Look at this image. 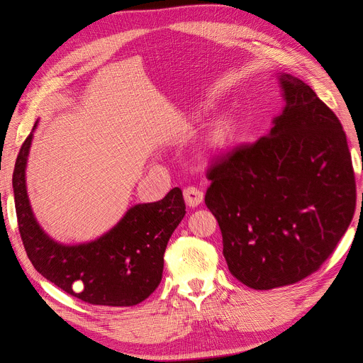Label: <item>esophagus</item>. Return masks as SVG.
Listing matches in <instances>:
<instances>
[{
    "label": "esophagus",
    "mask_w": 363,
    "mask_h": 363,
    "mask_svg": "<svg viewBox=\"0 0 363 363\" xmlns=\"http://www.w3.org/2000/svg\"><path fill=\"white\" fill-rule=\"evenodd\" d=\"M183 196H184V201L189 207H196L200 206L204 200V194L203 191L194 188V186H188V188H184L183 191Z\"/></svg>",
    "instance_id": "obj_1"
}]
</instances>
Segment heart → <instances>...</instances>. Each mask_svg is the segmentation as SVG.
<instances>
[{
	"label": "heart",
	"mask_w": 363,
	"mask_h": 363,
	"mask_svg": "<svg viewBox=\"0 0 363 363\" xmlns=\"http://www.w3.org/2000/svg\"><path fill=\"white\" fill-rule=\"evenodd\" d=\"M236 131V123L233 116L223 115L218 116L211 127L207 128L204 136V148L208 152H223L233 142Z\"/></svg>",
	"instance_id": "obj_1"
}]
</instances>
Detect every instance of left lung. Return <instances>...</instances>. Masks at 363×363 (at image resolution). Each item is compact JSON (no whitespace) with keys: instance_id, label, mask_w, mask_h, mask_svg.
I'll return each mask as SVG.
<instances>
[{"instance_id":"obj_1","label":"left lung","mask_w":363,"mask_h":363,"mask_svg":"<svg viewBox=\"0 0 363 363\" xmlns=\"http://www.w3.org/2000/svg\"><path fill=\"white\" fill-rule=\"evenodd\" d=\"M284 107L269 133L219 160L206 206L230 272L267 291L321 267L347 232L356 182L347 136L309 84L279 72Z\"/></svg>"}]
</instances>
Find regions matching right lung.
Returning <instances> with one entry per match:
<instances>
[{"mask_svg":"<svg viewBox=\"0 0 363 363\" xmlns=\"http://www.w3.org/2000/svg\"><path fill=\"white\" fill-rule=\"evenodd\" d=\"M33 131L19 150L12 180L19 233L33 267L89 304L127 307L148 298L162 280L168 240L186 213L182 189H171L156 203L131 206L116 225L91 242H57L39 225L28 200L26 169Z\"/></svg>","mask_w":363,"mask_h":363,"instance_id":"add662e5","label":"right lung"}]
</instances>
